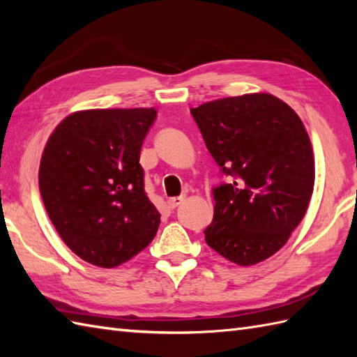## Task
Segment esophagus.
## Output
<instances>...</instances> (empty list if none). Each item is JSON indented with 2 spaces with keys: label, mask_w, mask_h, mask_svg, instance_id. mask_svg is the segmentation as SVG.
<instances>
[{
  "label": "esophagus",
  "mask_w": 357,
  "mask_h": 357,
  "mask_svg": "<svg viewBox=\"0 0 357 357\" xmlns=\"http://www.w3.org/2000/svg\"><path fill=\"white\" fill-rule=\"evenodd\" d=\"M184 202V196H178V198H172V199H169V208H172V210H174L176 207H179L181 204Z\"/></svg>",
  "instance_id": "34e87169"
}]
</instances>
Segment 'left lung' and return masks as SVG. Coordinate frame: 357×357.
Here are the masks:
<instances>
[{
  "label": "left lung",
  "mask_w": 357,
  "mask_h": 357,
  "mask_svg": "<svg viewBox=\"0 0 357 357\" xmlns=\"http://www.w3.org/2000/svg\"><path fill=\"white\" fill-rule=\"evenodd\" d=\"M190 113L221 173L230 176L213 188L206 242L242 267L262 262L285 245L312 199L314 158L305 127L270 93L222 98Z\"/></svg>",
  "instance_id": "obj_1"
}]
</instances>
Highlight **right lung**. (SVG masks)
I'll list each match as a JSON object with an SVG mask.
<instances>
[{
    "label": "right lung",
    "mask_w": 357,
    "mask_h": 357,
    "mask_svg": "<svg viewBox=\"0 0 357 357\" xmlns=\"http://www.w3.org/2000/svg\"><path fill=\"white\" fill-rule=\"evenodd\" d=\"M155 109L81 110L45 144L40 192L45 211L72 252L113 268L142 252L161 215L144 190L142 141Z\"/></svg>",
    "instance_id": "obj_1"
}]
</instances>
